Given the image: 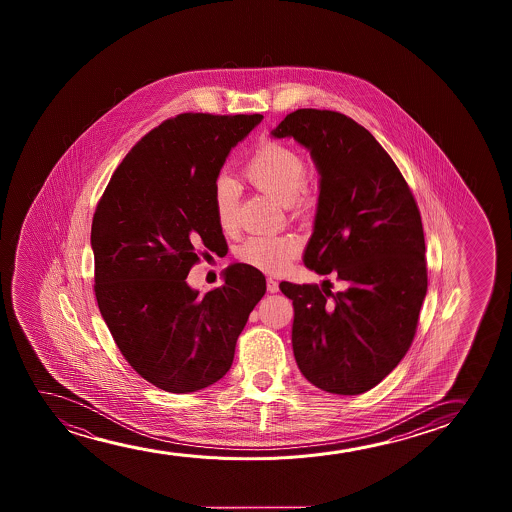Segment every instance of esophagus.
Returning <instances> with one entry per match:
<instances>
[{
	"mask_svg": "<svg viewBox=\"0 0 512 512\" xmlns=\"http://www.w3.org/2000/svg\"><path fill=\"white\" fill-rule=\"evenodd\" d=\"M266 287L269 294H276V292L280 290V287H278V281L273 280V278H267Z\"/></svg>",
	"mask_w": 512,
	"mask_h": 512,
	"instance_id": "34e87169",
	"label": "esophagus"
}]
</instances>
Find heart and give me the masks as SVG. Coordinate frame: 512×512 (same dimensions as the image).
Here are the masks:
<instances>
[{
    "label": "heart",
    "mask_w": 512,
    "mask_h": 512,
    "mask_svg": "<svg viewBox=\"0 0 512 512\" xmlns=\"http://www.w3.org/2000/svg\"><path fill=\"white\" fill-rule=\"evenodd\" d=\"M243 175L255 189L264 192L288 210L301 211L306 203L304 187L308 182V162L304 155L287 143L266 141L250 155ZM213 204L218 227L231 234L238 227V196L229 176H218L213 189ZM301 250V241L287 234H259L246 238L236 250L243 264L280 273Z\"/></svg>",
    "instance_id": "1"
}]
</instances>
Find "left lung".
<instances>
[{
    "instance_id": "8db88e82",
    "label": "left lung",
    "mask_w": 512,
    "mask_h": 512,
    "mask_svg": "<svg viewBox=\"0 0 512 512\" xmlns=\"http://www.w3.org/2000/svg\"><path fill=\"white\" fill-rule=\"evenodd\" d=\"M271 134L294 138L315 161L320 196L304 264L344 285L334 294L281 281L294 304L295 362L323 392H367L397 367L416 334L427 295L420 210L385 148L343 113L302 108Z\"/></svg>"
}]
</instances>
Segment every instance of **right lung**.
<instances>
[{
    "mask_svg": "<svg viewBox=\"0 0 512 512\" xmlns=\"http://www.w3.org/2000/svg\"><path fill=\"white\" fill-rule=\"evenodd\" d=\"M264 119L182 113L145 134L115 169L92 218L94 292L134 371L171 393L203 390L231 369L241 330L266 294L248 264L199 295V250H222L213 189L231 148Z\"/></svg>",
    "mask_w": 512,
    "mask_h": 512,
    "instance_id": "1",
    "label": "right lung"
}]
</instances>
